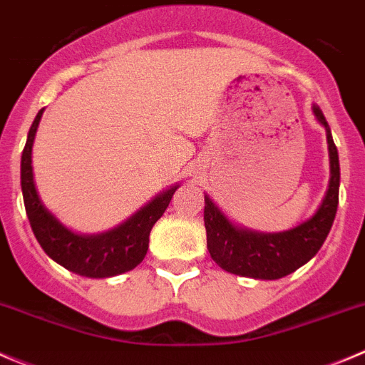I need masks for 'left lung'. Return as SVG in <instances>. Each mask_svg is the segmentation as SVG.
Segmentation results:
<instances>
[{
    "instance_id": "8db88e82",
    "label": "left lung",
    "mask_w": 365,
    "mask_h": 365,
    "mask_svg": "<svg viewBox=\"0 0 365 365\" xmlns=\"http://www.w3.org/2000/svg\"><path fill=\"white\" fill-rule=\"evenodd\" d=\"M314 115L327 129L330 153V184L316 215L302 225L279 234H261L240 229L205 195L204 223L207 250L212 261L225 272L250 279L277 280L297 272L309 262L327 240L339 204V154L323 111L314 106Z\"/></svg>"
}]
</instances>
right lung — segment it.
I'll return each instance as SVG.
<instances>
[{
	"label": "right lung",
	"instance_id": "1",
	"mask_svg": "<svg viewBox=\"0 0 365 365\" xmlns=\"http://www.w3.org/2000/svg\"><path fill=\"white\" fill-rule=\"evenodd\" d=\"M41 110L28 133L26 145L21 156V187L24 207L31 230L46 254L68 272L90 279H106L136 268L143 261L149 248V234L154 223L163 216L178 186L158 195L153 202L133 215L110 232L99 236H79L71 232L42 205L34 182L31 147L42 117Z\"/></svg>",
	"mask_w": 365,
	"mask_h": 365
}]
</instances>
